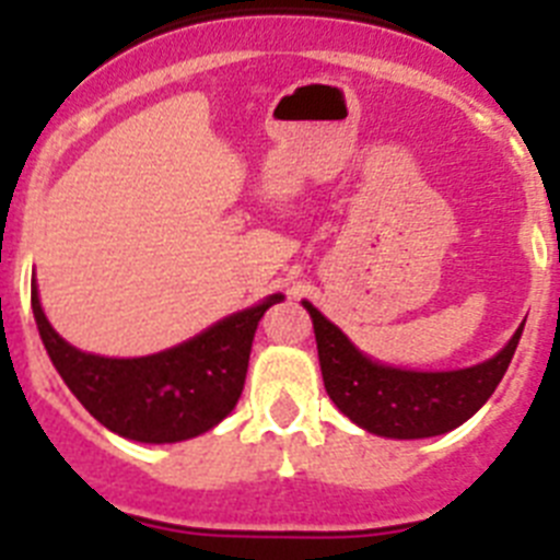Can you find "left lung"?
I'll return each instance as SVG.
<instances>
[{"label":"left lung","instance_id":"left-lung-1","mask_svg":"<svg viewBox=\"0 0 560 560\" xmlns=\"http://www.w3.org/2000/svg\"><path fill=\"white\" fill-rule=\"evenodd\" d=\"M303 305L314 319L319 368L330 400L355 427L395 440L446 434L471 418L499 387L524 330L522 323L513 339L482 364L448 373H418L378 364L314 305Z\"/></svg>","mask_w":560,"mask_h":560}]
</instances>
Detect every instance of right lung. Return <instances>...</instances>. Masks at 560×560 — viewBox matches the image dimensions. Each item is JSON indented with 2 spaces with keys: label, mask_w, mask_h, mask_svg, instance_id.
<instances>
[{
  "label": "right lung",
  "mask_w": 560,
  "mask_h": 560,
  "mask_svg": "<svg viewBox=\"0 0 560 560\" xmlns=\"http://www.w3.org/2000/svg\"><path fill=\"white\" fill-rule=\"evenodd\" d=\"M283 294L226 316L176 348L140 359L83 353L52 330L33 283L30 303L44 348L72 395L108 432L137 443H179L219 427L244 393L260 316Z\"/></svg>",
  "instance_id": "right-lung-1"
}]
</instances>
